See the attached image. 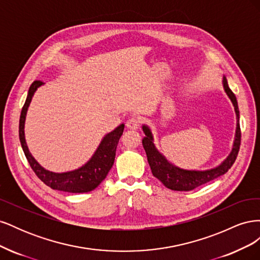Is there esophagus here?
Segmentation results:
<instances>
[{"instance_id":"esophagus-1","label":"esophagus","mask_w":260,"mask_h":260,"mask_svg":"<svg viewBox=\"0 0 260 260\" xmlns=\"http://www.w3.org/2000/svg\"><path fill=\"white\" fill-rule=\"evenodd\" d=\"M127 127L132 130H137L140 127V119L138 117H131L127 120Z\"/></svg>"}]
</instances>
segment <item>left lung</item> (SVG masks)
I'll use <instances>...</instances> for the list:
<instances>
[{
    "mask_svg": "<svg viewBox=\"0 0 260 260\" xmlns=\"http://www.w3.org/2000/svg\"><path fill=\"white\" fill-rule=\"evenodd\" d=\"M223 88L228 96L230 98L232 104L234 106L235 114H237V131H235V140L232 152L228 156V158L218 167L214 169H209L205 171H196V170H184L180 169L174 165L170 164L165 157L157 151L153 143V136L147 125H143V131L145 137L142 140L143 147L146 152L147 161L151 166L152 174L156 177L161 183L174 191H191L194 188L205 184L209 181L214 180L220 176L224 175L229 170L232 165L237 159L240 145H241V128H240V112L238 106V101L234 93L228 85L225 77H223Z\"/></svg>",
    "mask_w": 260,
    "mask_h": 260,
    "instance_id": "left-lung-1",
    "label": "left lung"
}]
</instances>
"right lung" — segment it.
<instances>
[{"label": "right lung", "instance_id": "right-lung-1", "mask_svg": "<svg viewBox=\"0 0 260 260\" xmlns=\"http://www.w3.org/2000/svg\"><path fill=\"white\" fill-rule=\"evenodd\" d=\"M42 84L43 82L40 80H36L32 82L29 88L25 104H23L21 109L19 119V140L22 151L25 153L30 167L35 171L37 177L44 184L53 188V190L69 193L90 192L100 185L102 181L106 178L108 171L113 167L116 156V148L120 137L122 136L124 124H120L119 127H117L114 131L105 136V138L102 140L100 146L98 147L96 152L92 156V158L81 168L74 171L64 172V174H55V172L45 170L29 153L25 140V130H23V128H25L26 114L31 99H32L37 89Z\"/></svg>", "mask_w": 260, "mask_h": 260}]
</instances>
